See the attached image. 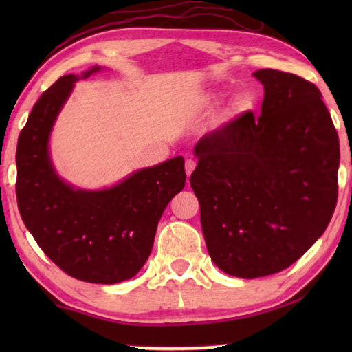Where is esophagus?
Returning <instances> with one entry per match:
<instances>
[{
  "label": "esophagus",
  "mask_w": 352,
  "mask_h": 352,
  "mask_svg": "<svg viewBox=\"0 0 352 352\" xmlns=\"http://www.w3.org/2000/svg\"><path fill=\"white\" fill-rule=\"evenodd\" d=\"M184 168H186V175L190 176L192 171L195 170V160H192V158H187Z\"/></svg>",
  "instance_id": "34e87169"
}]
</instances>
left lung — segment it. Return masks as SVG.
<instances>
[{"label": "left lung", "mask_w": 352, "mask_h": 352, "mask_svg": "<svg viewBox=\"0 0 352 352\" xmlns=\"http://www.w3.org/2000/svg\"><path fill=\"white\" fill-rule=\"evenodd\" d=\"M253 76L264 86L261 115L206 133L190 176L211 259L242 278L292 266L324 234L338 199L340 141L320 91L280 70Z\"/></svg>", "instance_id": "obj_1"}]
</instances>
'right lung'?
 <instances>
[{"label": "right lung", "instance_id": "1", "mask_svg": "<svg viewBox=\"0 0 352 352\" xmlns=\"http://www.w3.org/2000/svg\"><path fill=\"white\" fill-rule=\"evenodd\" d=\"M81 75H64L33 105L17 142V205L23 224L62 271L89 283H118L141 271L166 205L186 186L184 158L142 168L118 184L76 189L57 175L50 138Z\"/></svg>", "mask_w": 352, "mask_h": 352}]
</instances>
